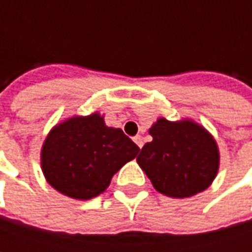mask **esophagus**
Wrapping results in <instances>:
<instances>
[{"mask_svg":"<svg viewBox=\"0 0 252 252\" xmlns=\"http://www.w3.org/2000/svg\"><path fill=\"white\" fill-rule=\"evenodd\" d=\"M134 143L141 149V147H143V137H141V135H135V137H134Z\"/></svg>","mask_w":252,"mask_h":252,"instance_id":"esophagus-1","label":"esophagus"}]
</instances>
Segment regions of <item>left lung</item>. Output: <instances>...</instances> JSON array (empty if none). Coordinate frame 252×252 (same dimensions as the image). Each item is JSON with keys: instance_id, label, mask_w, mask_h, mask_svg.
<instances>
[{"instance_id": "1", "label": "left lung", "mask_w": 252, "mask_h": 252, "mask_svg": "<svg viewBox=\"0 0 252 252\" xmlns=\"http://www.w3.org/2000/svg\"><path fill=\"white\" fill-rule=\"evenodd\" d=\"M149 132L153 140L137 163L159 192L185 198L209 188L219 169V149L209 131L188 120L159 118Z\"/></svg>"}]
</instances>
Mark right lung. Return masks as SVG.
<instances>
[{
    "mask_svg": "<svg viewBox=\"0 0 252 252\" xmlns=\"http://www.w3.org/2000/svg\"><path fill=\"white\" fill-rule=\"evenodd\" d=\"M140 152L121 128L106 126L97 112L73 117L51 129L42 146V171L61 194L89 200Z\"/></svg>",
    "mask_w": 252,
    "mask_h": 252,
    "instance_id": "add662e5",
    "label": "right lung"
}]
</instances>
